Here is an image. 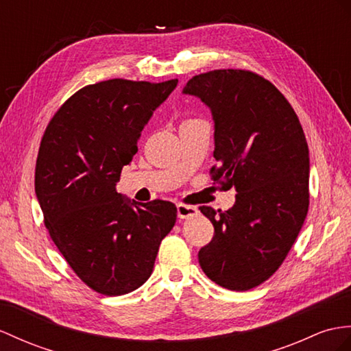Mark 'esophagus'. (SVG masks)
I'll return each instance as SVG.
<instances>
[{
  "mask_svg": "<svg viewBox=\"0 0 351 351\" xmlns=\"http://www.w3.org/2000/svg\"><path fill=\"white\" fill-rule=\"evenodd\" d=\"M198 208L193 207V205H186V204H178L177 205V216L178 219H192L198 216Z\"/></svg>",
  "mask_w": 351,
  "mask_h": 351,
  "instance_id": "obj_1",
  "label": "esophagus"
}]
</instances>
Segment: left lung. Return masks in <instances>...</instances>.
I'll return each mask as SVG.
<instances>
[{"mask_svg": "<svg viewBox=\"0 0 351 351\" xmlns=\"http://www.w3.org/2000/svg\"><path fill=\"white\" fill-rule=\"evenodd\" d=\"M183 92L201 98L215 119L213 184L237 191L232 208L199 207L215 226L199 265L216 285L250 290L281 267L308 213L305 134L283 93L253 71L202 73Z\"/></svg>", "mask_w": 351, "mask_h": 351, "instance_id": "obj_1", "label": "left lung"}]
</instances>
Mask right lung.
<instances>
[{
    "label": "right lung",
    "instance_id": "add662e5",
    "mask_svg": "<svg viewBox=\"0 0 351 351\" xmlns=\"http://www.w3.org/2000/svg\"><path fill=\"white\" fill-rule=\"evenodd\" d=\"M111 79L77 90L49 122L36 164V193L49 235L84 285L106 296L150 277L177 207L116 192L122 168L153 111L177 86Z\"/></svg>",
    "mask_w": 351,
    "mask_h": 351
}]
</instances>
